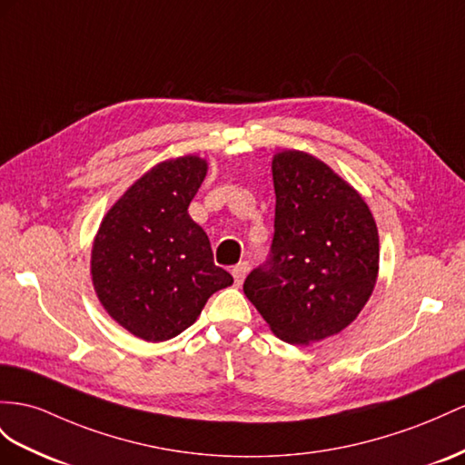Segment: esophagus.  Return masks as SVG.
<instances>
[{"label":"esophagus","mask_w":465,"mask_h":465,"mask_svg":"<svg viewBox=\"0 0 465 465\" xmlns=\"http://www.w3.org/2000/svg\"><path fill=\"white\" fill-rule=\"evenodd\" d=\"M247 271H249V263H247V261H242V263H237V265L232 269V275H233V279H235L237 284L243 282V279H245V275H247Z\"/></svg>","instance_id":"esophagus-1"}]
</instances>
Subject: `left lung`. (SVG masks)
I'll return each instance as SVG.
<instances>
[{
  "label": "left lung",
  "instance_id": "obj_1",
  "mask_svg": "<svg viewBox=\"0 0 465 465\" xmlns=\"http://www.w3.org/2000/svg\"><path fill=\"white\" fill-rule=\"evenodd\" d=\"M275 235L243 292L292 346L336 336L363 311L379 275V233L357 190L311 153L272 154Z\"/></svg>",
  "mask_w": 465,
  "mask_h": 465
}]
</instances>
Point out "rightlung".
Wrapping results in <instances>:
<instances>
[{
	"mask_svg": "<svg viewBox=\"0 0 465 465\" xmlns=\"http://www.w3.org/2000/svg\"><path fill=\"white\" fill-rule=\"evenodd\" d=\"M208 161L184 154L154 164L115 200L92 243L90 275L100 304L145 341H164L196 322L233 277L213 265L206 232L188 206Z\"/></svg>",
	"mask_w": 465,
	"mask_h": 465,
	"instance_id": "right-lung-1",
	"label": "right lung"
}]
</instances>
